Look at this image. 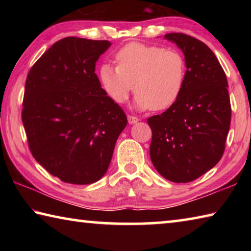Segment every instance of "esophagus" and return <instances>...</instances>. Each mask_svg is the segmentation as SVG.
I'll return each instance as SVG.
<instances>
[{"label": "esophagus", "instance_id": "1", "mask_svg": "<svg viewBox=\"0 0 251 251\" xmlns=\"http://www.w3.org/2000/svg\"><path fill=\"white\" fill-rule=\"evenodd\" d=\"M127 120H128L129 124H135V123H137L139 121V118L136 116H133V115H128L127 116Z\"/></svg>", "mask_w": 251, "mask_h": 251}]
</instances>
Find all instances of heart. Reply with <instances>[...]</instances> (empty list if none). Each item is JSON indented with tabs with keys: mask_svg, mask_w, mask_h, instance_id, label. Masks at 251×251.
Here are the masks:
<instances>
[{
	"mask_svg": "<svg viewBox=\"0 0 251 251\" xmlns=\"http://www.w3.org/2000/svg\"><path fill=\"white\" fill-rule=\"evenodd\" d=\"M115 59L117 66L103 64L99 73L101 88L114 103H124L134 84L139 109L165 110L179 99L186 79L179 50L134 42L118 50Z\"/></svg>",
	"mask_w": 251,
	"mask_h": 251,
	"instance_id": "1",
	"label": "heart"
}]
</instances>
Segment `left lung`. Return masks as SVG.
I'll list each match as a JSON object with an SVG mask.
<instances>
[{"label":"left lung","instance_id":"8db88e82","mask_svg":"<svg viewBox=\"0 0 251 251\" xmlns=\"http://www.w3.org/2000/svg\"><path fill=\"white\" fill-rule=\"evenodd\" d=\"M185 55L186 79L179 99L147 120L151 128V159L161 176L189 182L218 163L230 127L231 106L226 74L208 46L184 33H169Z\"/></svg>","mask_w":251,"mask_h":251}]
</instances>
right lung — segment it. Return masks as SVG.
Instances as JSON below:
<instances>
[{
  "label": "right lung",
  "instance_id": "obj_1",
  "mask_svg": "<svg viewBox=\"0 0 251 251\" xmlns=\"http://www.w3.org/2000/svg\"><path fill=\"white\" fill-rule=\"evenodd\" d=\"M108 41L69 36L54 43L27 74L22 122L28 148L50 175L87 185L107 171L124 110L109 99L95 74Z\"/></svg>",
  "mask_w": 251,
  "mask_h": 251
}]
</instances>
